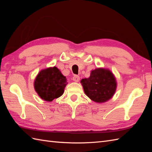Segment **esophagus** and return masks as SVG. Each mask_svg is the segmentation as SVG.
I'll return each mask as SVG.
<instances>
[{"mask_svg": "<svg viewBox=\"0 0 152 152\" xmlns=\"http://www.w3.org/2000/svg\"><path fill=\"white\" fill-rule=\"evenodd\" d=\"M72 80H74V82H78L79 81V80H80V76H77V75H74V76H73Z\"/></svg>", "mask_w": 152, "mask_h": 152, "instance_id": "obj_1", "label": "esophagus"}]
</instances>
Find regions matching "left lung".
<instances>
[{
    "label": "left lung",
    "instance_id": "8db88e82",
    "mask_svg": "<svg viewBox=\"0 0 152 152\" xmlns=\"http://www.w3.org/2000/svg\"><path fill=\"white\" fill-rule=\"evenodd\" d=\"M84 92L96 102H104L112 97L116 89V81L109 70L96 69L92 70L89 78L81 80Z\"/></svg>",
    "mask_w": 152,
    "mask_h": 152
}]
</instances>
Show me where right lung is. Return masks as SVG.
<instances>
[{
	"mask_svg": "<svg viewBox=\"0 0 152 152\" xmlns=\"http://www.w3.org/2000/svg\"><path fill=\"white\" fill-rule=\"evenodd\" d=\"M66 78L57 67L41 70L34 81L35 91L40 98L51 102L63 94Z\"/></svg>",
	"mask_w": 152,
	"mask_h": 152,
	"instance_id": "obj_1",
	"label": "right lung"
}]
</instances>
